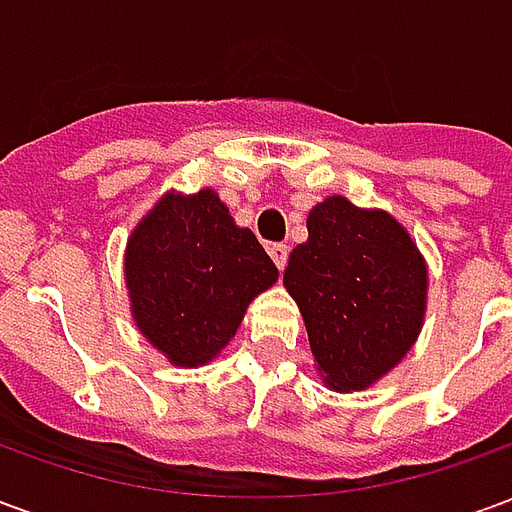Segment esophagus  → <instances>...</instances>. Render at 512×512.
Masks as SVG:
<instances>
[{
  "label": "esophagus",
  "mask_w": 512,
  "mask_h": 512,
  "mask_svg": "<svg viewBox=\"0 0 512 512\" xmlns=\"http://www.w3.org/2000/svg\"><path fill=\"white\" fill-rule=\"evenodd\" d=\"M268 255H271V260H274L279 271H282V268H285V263H288V246H285V244H271V246H268Z\"/></svg>",
  "instance_id": "1"
}]
</instances>
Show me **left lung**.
<instances>
[{
  "label": "left lung",
  "mask_w": 512,
  "mask_h": 512,
  "mask_svg": "<svg viewBox=\"0 0 512 512\" xmlns=\"http://www.w3.org/2000/svg\"><path fill=\"white\" fill-rule=\"evenodd\" d=\"M285 290L299 304L315 370L334 392H362L403 362L428 310V263L392 213L343 194L307 216Z\"/></svg>",
  "instance_id": "obj_1"
}]
</instances>
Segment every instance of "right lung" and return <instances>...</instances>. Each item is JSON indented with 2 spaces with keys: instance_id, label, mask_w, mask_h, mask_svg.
Returning a JSON list of instances; mask_svg holds the SVG:
<instances>
[{
  "instance_id": "add662e5",
  "label": "right lung",
  "mask_w": 512,
  "mask_h": 512,
  "mask_svg": "<svg viewBox=\"0 0 512 512\" xmlns=\"http://www.w3.org/2000/svg\"><path fill=\"white\" fill-rule=\"evenodd\" d=\"M123 274L136 329L175 367L222 354L246 307L279 277L213 189L158 197L128 235Z\"/></svg>"
}]
</instances>
